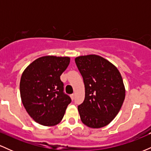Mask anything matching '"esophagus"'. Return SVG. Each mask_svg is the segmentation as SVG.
<instances>
[{
	"label": "esophagus",
	"instance_id": "1",
	"mask_svg": "<svg viewBox=\"0 0 151 151\" xmlns=\"http://www.w3.org/2000/svg\"><path fill=\"white\" fill-rule=\"evenodd\" d=\"M70 96H71V99H72V100H74V93L71 94Z\"/></svg>",
	"mask_w": 151,
	"mask_h": 151
}]
</instances>
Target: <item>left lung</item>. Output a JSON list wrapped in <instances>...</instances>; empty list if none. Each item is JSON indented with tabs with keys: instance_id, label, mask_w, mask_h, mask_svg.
I'll return each mask as SVG.
<instances>
[{
	"instance_id": "1",
	"label": "left lung",
	"mask_w": 151,
	"mask_h": 151,
	"mask_svg": "<svg viewBox=\"0 0 151 151\" xmlns=\"http://www.w3.org/2000/svg\"><path fill=\"white\" fill-rule=\"evenodd\" d=\"M75 63L85 87L84 101L78 106L81 121L93 129L108 125L119 113L125 99L120 72L98 55L78 57Z\"/></svg>"
}]
</instances>
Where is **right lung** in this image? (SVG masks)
Returning a JSON list of instances; mask_svg holds the SVG:
<instances>
[{"label": "right lung", "mask_w": 151, "mask_h": 151, "mask_svg": "<svg viewBox=\"0 0 151 151\" xmlns=\"http://www.w3.org/2000/svg\"><path fill=\"white\" fill-rule=\"evenodd\" d=\"M67 57L45 56L32 62L22 74L20 83L22 104L38 124H59L72 99L64 92L60 79L70 64Z\"/></svg>", "instance_id": "add662e5"}]
</instances>
